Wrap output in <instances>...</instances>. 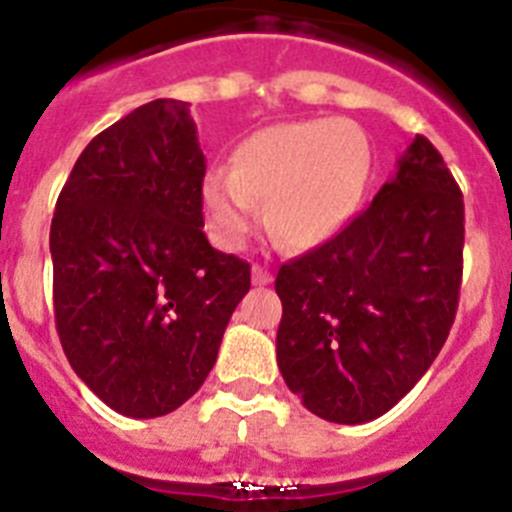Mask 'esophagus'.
Masks as SVG:
<instances>
[{
  "label": "esophagus",
  "instance_id": "esophagus-1",
  "mask_svg": "<svg viewBox=\"0 0 512 512\" xmlns=\"http://www.w3.org/2000/svg\"><path fill=\"white\" fill-rule=\"evenodd\" d=\"M251 279H253V284H256V287H266V284H271L269 269H264V266H259V264L251 269Z\"/></svg>",
  "mask_w": 512,
  "mask_h": 512
}]
</instances>
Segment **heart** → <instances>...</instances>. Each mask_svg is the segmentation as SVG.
<instances>
[{
    "label": "heart",
    "instance_id": "b5f03b06",
    "mask_svg": "<svg viewBox=\"0 0 512 512\" xmlns=\"http://www.w3.org/2000/svg\"><path fill=\"white\" fill-rule=\"evenodd\" d=\"M372 171L364 130L348 120L279 122L248 135L233 169L215 166L202 182L207 228L223 248H241L266 225L287 248L323 246L351 220Z\"/></svg>",
    "mask_w": 512,
    "mask_h": 512
}]
</instances>
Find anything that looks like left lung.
I'll return each instance as SVG.
<instances>
[{
  "mask_svg": "<svg viewBox=\"0 0 512 512\" xmlns=\"http://www.w3.org/2000/svg\"><path fill=\"white\" fill-rule=\"evenodd\" d=\"M461 251V192L415 135L372 205L277 274V364L310 413L369 423L413 390L454 325Z\"/></svg>",
  "mask_w": 512,
  "mask_h": 512,
  "instance_id": "8db88e82",
  "label": "left lung"
}]
</instances>
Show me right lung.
Returning <instances> with one entry per match:
<instances>
[{"instance_id":"obj_1","label":"right lung","mask_w":512,"mask_h":512,"mask_svg":"<svg viewBox=\"0 0 512 512\" xmlns=\"http://www.w3.org/2000/svg\"><path fill=\"white\" fill-rule=\"evenodd\" d=\"M189 104L153 99L97 135L51 223L63 354L128 418H158L200 390L251 266L210 246Z\"/></svg>"}]
</instances>
